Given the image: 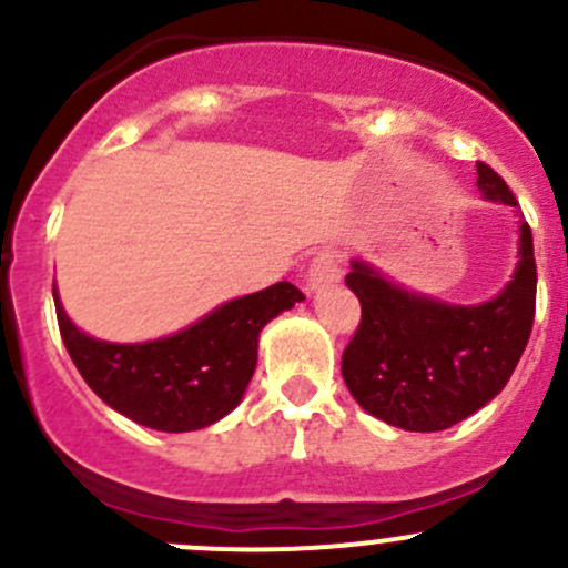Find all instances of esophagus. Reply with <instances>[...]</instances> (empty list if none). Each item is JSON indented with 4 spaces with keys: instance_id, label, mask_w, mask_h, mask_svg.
<instances>
[{
    "instance_id": "1",
    "label": "esophagus",
    "mask_w": 568,
    "mask_h": 568,
    "mask_svg": "<svg viewBox=\"0 0 568 568\" xmlns=\"http://www.w3.org/2000/svg\"><path fill=\"white\" fill-rule=\"evenodd\" d=\"M337 280H341V261L332 250H321L307 266V288H324V285L337 283Z\"/></svg>"
}]
</instances>
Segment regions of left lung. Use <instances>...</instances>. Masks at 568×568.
I'll list each match as a JSON object with an SVG mask.
<instances>
[{"label": "left lung", "mask_w": 568, "mask_h": 568, "mask_svg": "<svg viewBox=\"0 0 568 568\" xmlns=\"http://www.w3.org/2000/svg\"><path fill=\"white\" fill-rule=\"evenodd\" d=\"M486 200L517 205L489 164L475 162ZM346 285L363 316L343 352V379L365 412L404 432H443L489 404L523 357L536 316V257L519 225L511 283L484 305H445L354 261Z\"/></svg>", "instance_id": "obj_1"}]
</instances>
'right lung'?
I'll return each mask as SVG.
<instances>
[{"label":"right lung","instance_id":"1","mask_svg":"<svg viewBox=\"0 0 568 568\" xmlns=\"http://www.w3.org/2000/svg\"><path fill=\"white\" fill-rule=\"evenodd\" d=\"M302 300L296 285L274 283L162 341L106 343L71 324L54 288L62 343L90 390L129 420L173 434L205 428L236 409L255 374L257 335Z\"/></svg>","mask_w":568,"mask_h":568}]
</instances>
